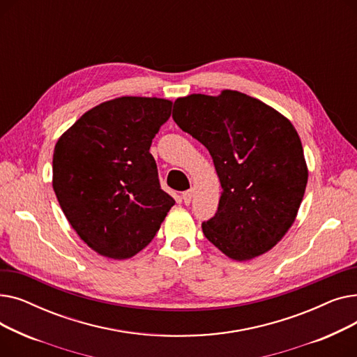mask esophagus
I'll return each instance as SVG.
<instances>
[{
	"label": "esophagus",
	"mask_w": 357,
	"mask_h": 357,
	"mask_svg": "<svg viewBox=\"0 0 357 357\" xmlns=\"http://www.w3.org/2000/svg\"><path fill=\"white\" fill-rule=\"evenodd\" d=\"M192 197H194V190H188V191L182 192V199H183V202H185L186 205H190V204H191Z\"/></svg>",
	"instance_id": "esophagus-1"
}]
</instances>
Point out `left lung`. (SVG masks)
I'll use <instances>...</instances> for the list:
<instances>
[{"label":"left lung","mask_w":357,"mask_h":357,"mask_svg":"<svg viewBox=\"0 0 357 357\" xmlns=\"http://www.w3.org/2000/svg\"><path fill=\"white\" fill-rule=\"evenodd\" d=\"M172 117L208 149L222 188L215 215L202 222L204 236L238 261L269 252L294 224L308 181L292 123L231 89L178 98Z\"/></svg>","instance_id":"8db88e82"}]
</instances>
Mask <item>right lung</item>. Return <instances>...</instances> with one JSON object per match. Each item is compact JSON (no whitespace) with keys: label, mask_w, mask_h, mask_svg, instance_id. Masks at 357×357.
Segmentation results:
<instances>
[{"label":"right lung","mask_w":357,"mask_h":357,"mask_svg":"<svg viewBox=\"0 0 357 357\" xmlns=\"http://www.w3.org/2000/svg\"><path fill=\"white\" fill-rule=\"evenodd\" d=\"M172 101L120 97L91 108L59 137L53 190L72 229L101 256L123 260L153 240L175 199L149 152Z\"/></svg>","instance_id":"add662e5"}]
</instances>
